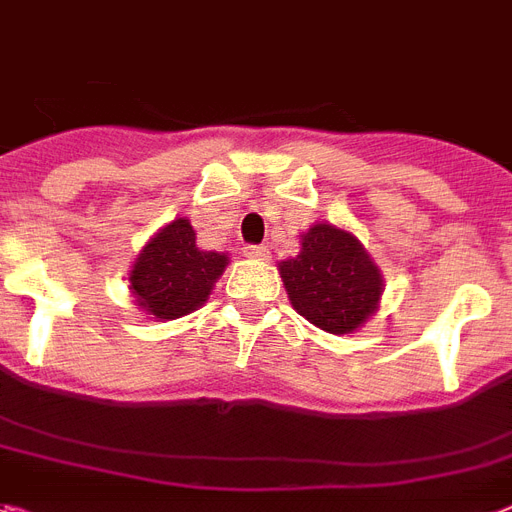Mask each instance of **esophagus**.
I'll list each match as a JSON object with an SVG mask.
<instances>
[{
  "label": "esophagus",
  "mask_w": 512,
  "mask_h": 512,
  "mask_svg": "<svg viewBox=\"0 0 512 512\" xmlns=\"http://www.w3.org/2000/svg\"><path fill=\"white\" fill-rule=\"evenodd\" d=\"M244 255L252 257V260H268V249L263 244H247L244 247Z\"/></svg>",
  "instance_id": "34e87169"
}]
</instances>
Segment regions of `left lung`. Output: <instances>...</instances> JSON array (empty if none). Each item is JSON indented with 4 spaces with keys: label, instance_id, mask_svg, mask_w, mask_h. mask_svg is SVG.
Masks as SVG:
<instances>
[{
    "label": "left lung",
    "instance_id": "8db88e82",
    "mask_svg": "<svg viewBox=\"0 0 512 512\" xmlns=\"http://www.w3.org/2000/svg\"><path fill=\"white\" fill-rule=\"evenodd\" d=\"M286 294L302 318L328 334H352L378 310L384 278L365 247L344 228L315 223L302 249L278 263Z\"/></svg>",
    "mask_w": 512,
    "mask_h": 512
}]
</instances>
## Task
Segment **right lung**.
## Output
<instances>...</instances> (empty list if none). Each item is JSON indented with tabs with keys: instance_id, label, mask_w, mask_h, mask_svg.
Here are the masks:
<instances>
[{
	"instance_id": "obj_1",
	"label": "right lung",
	"mask_w": 512,
	"mask_h": 512,
	"mask_svg": "<svg viewBox=\"0 0 512 512\" xmlns=\"http://www.w3.org/2000/svg\"><path fill=\"white\" fill-rule=\"evenodd\" d=\"M228 265L226 252H205L186 218L162 226L136 257L128 273L136 305L157 321L194 313L213 292Z\"/></svg>"
}]
</instances>
